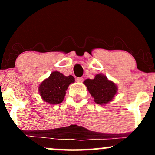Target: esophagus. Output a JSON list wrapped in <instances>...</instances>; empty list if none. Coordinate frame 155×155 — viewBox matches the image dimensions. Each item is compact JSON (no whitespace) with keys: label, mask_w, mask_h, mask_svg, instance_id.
Segmentation results:
<instances>
[{"label":"esophagus","mask_w":155,"mask_h":155,"mask_svg":"<svg viewBox=\"0 0 155 155\" xmlns=\"http://www.w3.org/2000/svg\"><path fill=\"white\" fill-rule=\"evenodd\" d=\"M83 81L84 79L82 77H78L77 79H76V81H77V82H82Z\"/></svg>","instance_id":"obj_1"}]
</instances>
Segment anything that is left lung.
I'll return each instance as SVG.
<instances>
[{
  "mask_svg": "<svg viewBox=\"0 0 155 155\" xmlns=\"http://www.w3.org/2000/svg\"><path fill=\"white\" fill-rule=\"evenodd\" d=\"M96 104H106L116 95L117 87L114 83L102 74H97L95 79H87L84 81Z\"/></svg>",
  "mask_w": 155,
  "mask_h": 155,
  "instance_id": "8db88e82",
  "label": "left lung"
}]
</instances>
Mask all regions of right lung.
<instances>
[{"instance_id":"obj_1","label":"right lung","mask_w":155,"mask_h":155,"mask_svg":"<svg viewBox=\"0 0 155 155\" xmlns=\"http://www.w3.org/2000/svg\"><path fill=\"white\" fill-rule=\"evenodd\" d=\"M74 76H65L60 72H52L49 77L40 84L39 92L46 102L50 104H59L63 102L69 84L74 83Z\"/></svg>"}]
</instances>
